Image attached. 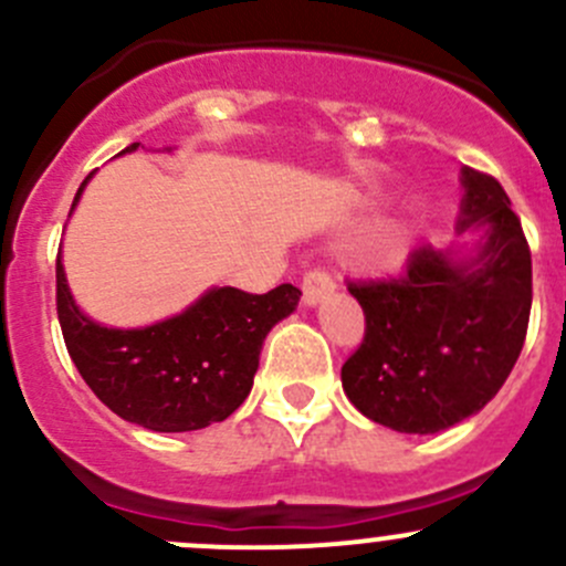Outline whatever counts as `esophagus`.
<instances>
[{"label":"esophagus","mask_w":566,"mask_h":566,"mask_svg":"<svg viewBox=\"0 0 566 566\" xmlns=\"http://www.w3.org/2000/svg\"><path fill=\"white\" fill-rule=\"evenodd\" d=\"M336 290L334 276H331L325 268H310L304 273V304L306 306H317L325 295H331Z\"/></svg>","instance_id":"1"}]
</instances>
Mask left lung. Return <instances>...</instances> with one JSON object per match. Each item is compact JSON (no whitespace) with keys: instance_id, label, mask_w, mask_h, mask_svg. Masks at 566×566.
Here are the masks:
<instances>
[{"instance_id":"8db88e82","label":"left lung","mask_w":566,"mask_h":566,"mask_svg":"<svg viewBox=\"0 0 566 566\" xmlns=\"http://www.w3.org/2000/svg\"><path fill=\"white\" fill-rule=\"evenodd\" d=\"M458 235L421 243L402 273L350 282L364 342L342 367L347 399L375 424L432 436L479 413L510 378L531 312V251L495 177L462 167Z\"/></svg>"}]
</instances>
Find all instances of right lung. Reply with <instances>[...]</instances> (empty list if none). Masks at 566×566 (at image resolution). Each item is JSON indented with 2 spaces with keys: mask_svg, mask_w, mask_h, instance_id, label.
<instances>
[{
  "mask_svg": "<svg viewBox=\"0 0 566 566\" xmlns=\"http://www.w3.org/2000/svg\"><path fill=\"white\" fill-rule=\"evenodd\" d=\"M136 147L139 142L123 153ZM87 180L78 186L73 208ZM298 298L293 284H279L265 295L213 287L161 323L108 328L78 310L62 254L56 256V315L78 375L119 419L153 432L202 430L235 413L254 384L268 331L293 315Z\"/></svg>",
  "mask_w": 566,
  "mask_h": 566,
  "instance_id": "1",
  "label": "right lung"
}]
</instances>
